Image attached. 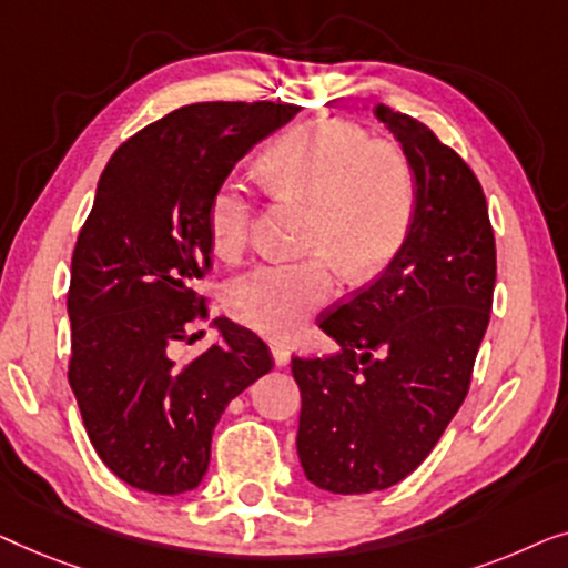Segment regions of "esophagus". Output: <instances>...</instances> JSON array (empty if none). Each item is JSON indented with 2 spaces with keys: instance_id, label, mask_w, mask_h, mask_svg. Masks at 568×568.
I'll return each instance as SVG.
<instances>
[{
  "instance_id": "1",
  "label": "esophagus",
  "mask_w": 568,
  "mask_h": 568,
  "mask_svg": "<svg viewBox=\"0 0 568 568\" xmlns=\"http://www.w3.org/2000/svg\"><path fill=\"white\" fill-rule=\"evenodd\" d=\"M270 349H273V361H275L277 367H285L287 363H291V349H287L285 345H277V342H275V345Z\"/></svg>"
}]
</instances>
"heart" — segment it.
<instances>
[{"label":"heart","instance_id":"heart-1","mask_svg":"<svg viewBox=\"0 0 568 568\" xmlns=\"http://www.w3.org/2000/svg\"><path fill=\"white\" fill-rule=\"evenodd\" d=\"M260 174L277 195L308 203L306 260L270 262L236 277L229 311L250 329L291 339L334 293L329 257L353 277L381 273L402 250L417 211V178L396 143L371 141L363 128L303 123L270 143ZM215 257L236 260L252 234V195L223 180L205 211Z\"/></svg>","mask_w":568,"mask_h":568}]
</instances>
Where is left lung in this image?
Here are the masks:
<instances>
[{
	"mask_svg": "<svg viewBox=\"0 0 568 568\" xmlns=\"http://www.w3.org/2000/svg\"><path fill=\"white\" fill-rule=\"evenodd\" d=\"M375 118L417 178L409 236L373 285L322 318L337 353L291 361L301 468L345 497L398 484L440 440L468 394L497 281L476 174L414 118L383 105Z\"/></svg>",
	"mask_w": 568,
	"mask_h": 568,
	"instance_id": "8db88e82",
	"label": "left lung"
}]
</instances>
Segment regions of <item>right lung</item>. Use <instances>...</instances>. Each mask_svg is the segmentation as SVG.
<instances>
[{"instance_id": "1", "label": "right lung", "mask_w": 568, "mask_h": 568, "mask_svg": "<svg viewBox=\"0 0 568 568\" xmlns=\"http://www.w3.org/2000/svg\"><path fill=\"white\" fill-rule=\"evenodd\" d=\"M295 113L275 102L185 105L128 139L98 182L71 257L69 386L94 450L133 489H197L223 409L273 371L265 342L223 316L195 361H174V345L205 314L193 285L211 267L213 190Z\"/></svg>"}]
</instances>
